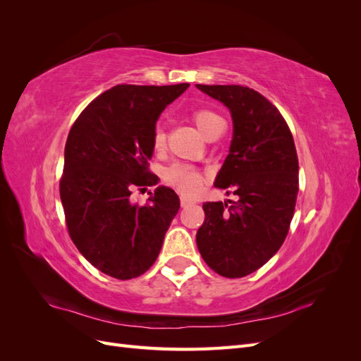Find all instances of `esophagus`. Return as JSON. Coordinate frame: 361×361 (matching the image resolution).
<instances>
[{
  "instance_id": "esophagus-1",
  "label": "esophagus",
  "mask_w": 361,
  "mask_h": 361,
  "mask_svg": "<svg viewBox=\"0 0 361 361\" xmlns=\"http://www.w3.org/2000/svg\"><path fill=\"white\" fill-rule=\"evenodd\" d=\"M191 204H192V202H191V200L185 199V197H182V199H180V206H182V207H188V206H191Z\"/></svg>"
}]
</instances>
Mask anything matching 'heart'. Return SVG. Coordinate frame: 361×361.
<instances>
[{
  "label": "heart",
  "mask_w": 361,
  "mask_h": 361,
  "mask_svg": "<svg viewBox=\"0 0 361 361\" xmlns=\"http://www.w3.org/2000/svg\"><path fill=\"white\" fill-rule=\"evenodd\" d=\"M192 122L199 128L200 133L207 138L212 130L224 123L221 116H218L215 111L207 110V108H199L194 110L191 114ZM167 135L162 126H157L152 135V147L155 152H161L166 147ZM162 180L169 187L174 188L185 197H194L202 188L204 182V174L195 167L187 166V164H173L169 169L164 170Z\"/></svg>",
  "instance_id": "1"
}]
</instances>
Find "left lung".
<instances>
[{
  "instance_id": "1",
  "label": "left lung",
  "mask_w": 361,
  "mask_h": 361,
  "mask_svg": "<svg viewBox=\"0 0 361 361\" xmlns=\"http://www.w3.org/2000/svg\"><path fill=\"white\" fill-rule=\"evenodd\" d=\"M195 87L231 110L232 143L214 185L238 195L236 202L203 203L195 241L216 274L245 277L285 243L298 195L297 149L286 120L259 92L244 85Z\"/></svg>"
}]
</instances>
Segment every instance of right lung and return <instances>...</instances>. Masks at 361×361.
<instances>
[{"label":"right lung","mask_w":361,"mask_h":361,"mask_svg":"<svg viewBox=\"0 0 361 361\" xmlns=\"http://www.w3.org/2000/svg\"><path fill=\"white\" fill-rule=\"evenodd\" d=\"M190 87L118 84L87 105L72 125L60 179L69 236L104 274L129 280L154 265L180 202L158 187L146 204L134 188L158 183L149 170L152 135L169 104Z\"/></svg>","instance_id":"1"}]
</instances>
